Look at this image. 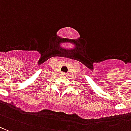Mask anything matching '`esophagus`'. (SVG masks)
Masks as SVG:
<instances>
[{"label": "esophagus", "instance_id": "34e87169", "mask_svg": "<svg viewBox=\"0 0 131 131\" xmlns=\"http://www.w3.org/2000/svg\"><path fill=\"white\" fill-rule=\"evenodd\" d=\"M61 75H63V76H67V74L66 73H65V72H62Z\"/></svg>", "mask_w": 131, "mask_h": 131}]
</instances>
